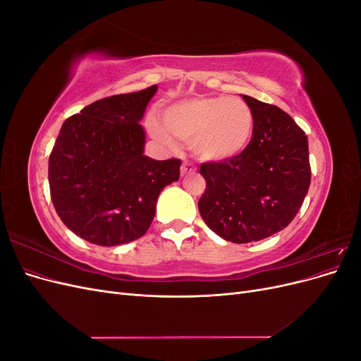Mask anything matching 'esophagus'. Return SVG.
I'll return each mask as SVG.
<instances>
[{
  "label": "esophagus",
  "mask_w": 361,
  "mask_h": 361,
  "mask_svg": "<svg viewBox=\"0 0 361 361\" xmlns=\"http://www.w3.org/2000/svg\"><path fill=\"white\" fill-rule=\"evenodd\" d=\"M194 170H195V169H194L192 164L185 161V162L182 164V167H180V174H182V176H185V174H190V173H192Z\"/></svg>",
  "instance_id": "34e87169"
}]
</instances>
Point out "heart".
<instances>
[{"mask_svg":"<svg viewBox=\"0 0 361 361\" xmlns=\"http://www.w3.org/2000/svg\"><path fill=\"white\" fill-rule=\"evenodd\" d=\"M164 125L150 117L147 128L161 145L173 147V137L190 143L202 161L221 162L243 154L253 135V113L241 97H192L169 106Z\"/></svg>","mask_w":361,"mask_h":361,"instance_id":"obj_1","label":"heart"}]
</instances>
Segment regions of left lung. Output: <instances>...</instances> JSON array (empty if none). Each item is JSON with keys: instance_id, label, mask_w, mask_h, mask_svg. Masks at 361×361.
<instances>
[{"instance_id": "left-lung-1", "label": "left lung", "mask_w": 361, "mask_h": 361, "mask_svg": "<svg viewBox=\"0 0 361 361\" xmlns=\"http://www.w3.org/2000/svg\"><path fill=\"white\" fill-rule=\"evenodd\" d=\"M253 113V135L243 154L203 162L206 190L199 211L226 241L247 244L283 231L310 187L309 141L279 106L243 94Z\"/></svg>"}]
</instances>
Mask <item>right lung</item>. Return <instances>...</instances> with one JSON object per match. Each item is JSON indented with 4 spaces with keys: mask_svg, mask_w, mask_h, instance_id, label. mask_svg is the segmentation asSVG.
<instances>
[{
    "mask_svg": "<svg viewBox=\"0 0 361 361\" xmlns=\"http://www.w3.org/2000/svg\"><path fill=\"white\" fill-rule=\"evenodd\" d=\"M157 85L96 101L63 123L49 155L54 207L92 244L122 245L143 236L159 192L179 179L180 159L145 155L143 118Z\"/></svg>",
    "mask_w": 361,
    "mask_h": 361,
    "instance_id": "1",
    "label": "right lung"
}]
</instances>
